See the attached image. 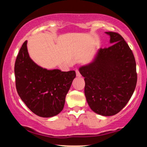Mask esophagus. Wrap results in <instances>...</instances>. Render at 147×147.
Here are the masks:
<instances>
[{
  "label": "esophagus",
  "mask_w": 147,
  "mask_h": 147,
  "mask_svg": "<svg viewBox=\"0 0 147 147\" xmlns=\"http://www.w3.org/2000/svg\"><path fill=\"white\" fill-rule=\"evenodd\" d=\"M76 76H78V77L81 76V74H80V73L78 69H76Z\"/></svg>",
  "instance_id": "34e87169"
}]
</instances>
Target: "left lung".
<instances>
[{"label":"left lung","instance_id":"obj_1","mask_svg":"<svg viewBox=\"0 0 147 147\" xmlns=\"http://www.w3.org/2000/svg\"><path fill=\"white\" fill-rule=\"evenodd\" d=\"M110 36L108 48L100 49L92 63L79 69L85 80L84 93L89 107L104 116L119 113L135 90L136 63L132 51L120 34Z\"/></svg>","mask_w":147,"mask_h":147}]
</instances>
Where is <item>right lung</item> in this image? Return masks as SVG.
<instances>
[{
	"label": "right lung",
	"instance_id": "1",
	"mask_svg": "<svg viewBox=\"0 0 147 147\" xmlns=\"http://www.w3.org/2000/svg\"><path fill=\"white\" fill-rule=\"evenodd\" d=\"M14 71L17 93L32 112L41 117H51L61 112L75 71L41 67L30 58L27 41L17 56Z\"/></svg>",
	"mask_w": 147,
	"mask_h": 147
}]
</instances>
